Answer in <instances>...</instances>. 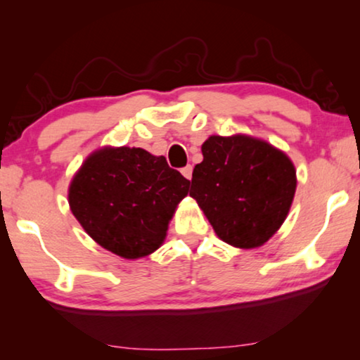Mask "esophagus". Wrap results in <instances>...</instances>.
<instances>
[{"label":"esophagus","mask_w":360,"mask_h":360,"mask_svg":"<svg viewBox=\"0 0 360 360\" xmlns=\"http://www.w3.org/2000/svg\"><path fill=\"white\" fill-rule=\"evenodd\" d=\"M191 174H193V167L191 165H186L181 169V175H184L186 180H191Z\"/></svg>","instance_id":"esophagus-1"}]
</instances>
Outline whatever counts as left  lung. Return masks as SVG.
I'll return each instance as SVG.
<instances>
[{"mask_svg":"<svg viewBox=\"0 0 360 360\" xmlns=\"http://www.w3.org/2000/svg\"><path fill=\"white\" fill-rule=\"evenodd\" d=\"M190 196L216 236L238 249L264 245L287 219L297 170L283 150L248 134L210 136Z\"/></svg>","mask_w":360,"mask_h":360,"instance_id":"1","label":"left lung"}]
</instances>
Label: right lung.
Segmentation results:
<instances>
[{
	"label": "right lung",
	"mask_w": 360,
	"mask_h": 360,
	"mask_svg": "<svg viewBox=\"0 0 360 360\" xmlns=\"http://www.w3.org/2000/svg\"><path fill=\"white\" fill-rule=\"evenodd\" d=\"M190 180L164 155L105 146L86 157L68 186V205L85 233L122 259L146 257L164 244Z\"/></svg>",
	"instance_id": "right-lung-1"
}]
</instances>
